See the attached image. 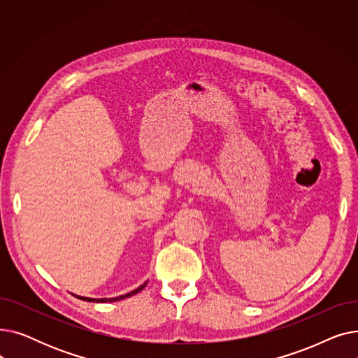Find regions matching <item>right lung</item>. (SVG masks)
I'll return each instance as SVG.
<instances>
[{
	"instance_id": "1",
	"label": "right lung",
	"mask_w": 358,
	"mask_h": 358,
	"mask_svg": "<svg viewBox=\"0 0 358 358\" xmlns=\"http://www.w3.org/2000/svg\"><path fill=\"white\" fill-rule=\"evenodd\" d=\"M146 283H148V280L145 281L143 285H141L138 289H135V290H131V292H129V293H126V294H122V296H117V297H101V299H92V297H84V296H78V294H73L75 297H78V299H81V300H85V302H94V303H107V302H117V300H123V299H126V297H130V296H135L136 293H139L145 286H146Z\"/></svg>"
}]
</instances>
